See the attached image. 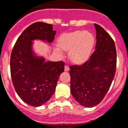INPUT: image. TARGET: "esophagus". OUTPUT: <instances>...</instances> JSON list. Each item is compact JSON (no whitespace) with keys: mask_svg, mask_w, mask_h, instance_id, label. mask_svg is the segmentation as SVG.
<instances>
[{"mask_svg":"<svg viewBox=\"0 0 128 128\" xmlns=\"http://www.w3.org/2000/svg\"><path fill=\"white\" fill-rule=\"evenodd\" d=\"M64 70H65V71H68L69 70H70V68H69V66H65V67H64Z\"/></svg>","mask_w":128,"mask_h":128,"instance_id":"esophagus-1","label":"esophagus"}]
</instances>
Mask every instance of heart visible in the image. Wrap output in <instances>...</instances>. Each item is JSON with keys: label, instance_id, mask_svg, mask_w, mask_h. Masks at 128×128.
<instances>
[{"label": "heart", "instance_id": "1", "mask_svg": "<svg viewBox=\"0 0 128 128\" xmlns=\"http://www.w3.org/2000/svg\"><path fill=\"white\" fill-rule=\"evenodd\" d=\"M94 41V36L90 32L77 30L62 35L58 43L62 50H70L69 57L71 61L75 64H82L90 56ZM56 51L60 53L58 48Z\"/></svg>", "mask_w": 128, "mask_h": 128}]
</instances>
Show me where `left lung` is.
I'll return each mask as SVG.
<instances>
[{
  "label": "left lung",
  "instance_id": "obj_1",
  "mask_svg": "<svg viewBox=\"0 0 128 128\" xmlns=\"http://www.w3.org/2000/svg\"><path fill=\"white\" fill-rule=\"evenodd\" d=\"M94 26V52L84 64L70 67L71 94L78 103L88 108L103 100L114 78L117 64L114 41L100 25L95 24Z\"/></svg>",
  "mask_w": 128,
  "mask_h": 128
}]
</instances>
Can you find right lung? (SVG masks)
Returning <instances> with one entry per match:
<instances>
[{"instance_id":"obj_1","label":"right lung","mask_w":128,"mask_h":128,"mask_svg":"<svg viewBox=\"0 0 128 128\" xmlns=\"http://www.w3.org/2000/svg\"><path fill=\"white\" fill-rule=\"evenodd\" d=\"M56 31L52 24L36 22L18 37L10 59L12 82L16 93L27 104L40 106L51 98L58 79L64 71L63 61L44 62L43 57L34 56L33 40L52 42Z\"/></svg>"}]
</instances>
